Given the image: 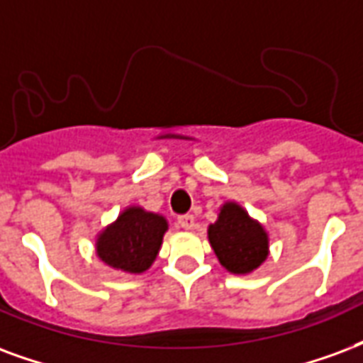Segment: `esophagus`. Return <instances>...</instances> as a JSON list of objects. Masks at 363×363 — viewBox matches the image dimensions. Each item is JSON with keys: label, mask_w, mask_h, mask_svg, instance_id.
I'll use <instances>...</instances> for the list:
<instances>
[{"label": "esophagus", "mask_w": 363, "mask_h": 363, "mask_svg": "<svg viewBox=\"0 0 363 363\" xmlns=\"http://www.w3.org/2000/svg\"><path fill=\"white\" fill-rule=\"evenodd\" d=\"M177 223H179V227H181V229H184V230H192L196 227L194 216H179Z\"/></svg>", "instance_id": "obj_1"}]
</instances>
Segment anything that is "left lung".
Returning <instances> with one entry per match:
<instances>
[{"mask_svg":"<svg viewBox=\"0 0 363 363\" xmlns=\"http://www.w3.org/2000/svg\"><path fill=\"white\" fill-rule=\"evenodd\" d=\"M209 244L227 271L244 275L257 269L269 254V240L264 227L238 203L227 202L208 229Z\"/></svg>","mask_w":363,"mask_h":363,"instance_id":"8db88e82","label":"left lung"}]
</instances>
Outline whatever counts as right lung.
Instances as JSON below:
<instances>
[{"instance_id":"add662e5","label":"right lung","mask_w":363,"mask_h":363,"mask_svg":"<svg viewBox=\"0 0 363 363\" xmlns=\"http://www.w3.org/2000/svg\"><path fill=\"white\" fill-rule=\"evenodd\" d=\"M165 230V217L142 208H127L98 236L96 252L113 269L144 273L154 264Z\"/></svg>"}]
</instances>
